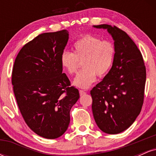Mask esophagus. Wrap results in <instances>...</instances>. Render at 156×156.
<instances>
[{
    "instance_id": "1",
    "label": "esophagus",
    "mask_w": 156,
    "mask_h": 156,
    "mask_svg": "<svg viewBox=\"0 0 156 156\" xmlns=\"http://www.w3.org/2000/svg\"><path fill=\"white\" fill-rule=\"evenodd\" d=\"M79 93H80V95L82 96V95H84L85 94H87V92H85V91L82 90V89H80L79 90Z\"/></svg>"
}]
</instances>
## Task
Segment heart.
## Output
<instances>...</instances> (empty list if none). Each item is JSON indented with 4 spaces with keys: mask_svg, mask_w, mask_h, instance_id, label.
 <instances>
[{
    "mask_svg": "<svg viewBox=\"0 0 156 156\" xmlns=\"http://www.w3.org/2000/svg\"><path fill=\"white\" fill-rule=\"evenodd\" d=\"M73 53L65 51L61 55V64L68 74L73 75L82 62V67L73 80V84L80 89H87L96 80L97 75L105 76L112 67L115 48L110 41L87 35L73 44Z\"/></svg>",
    "mask_w": 156,
    "mask_h": 156,
    "instance_id": "b5f03b06",
    "label": "heart"
}]
</instances>
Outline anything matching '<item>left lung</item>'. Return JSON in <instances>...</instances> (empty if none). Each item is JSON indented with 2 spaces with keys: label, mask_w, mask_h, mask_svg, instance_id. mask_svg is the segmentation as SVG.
<instances>
[{
  "label": "left lung",
  "mask_w": 156,
  "mask_h": 156,
  "mask_svg": "<svg viewBox=\"0 0 156 156\" xmlns=\"http://www.w3.org/2000/svg\"><path fill=\"white\" fill-rule=\"evenodd\" d=\"M105 28L114 40L112 67L103 80L90 91L94 120L104 133L117 134L133 123L140 114L144 97L146 68L136 44L117 26Z\"/></svg>",
  "instance_id": "8db88e82"
}]
</instances>
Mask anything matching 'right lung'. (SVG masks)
I'll return each mask as SVG.
<instances>
[{
    "label": "right lung",
    "instance_id": "right-lung-1",
    "mask_svg": "<svg viewBox=\"0 0 156 156\" xmlns=\"http://www.w3.org/2000/svg\"><path fill=\"white\" fill-rule=\"evenodd\" d=\"M68 39L66 30L41 34L21 48L12 69L13 91L23 119L46 139L63 135L80 97L62 73L61 55Z\"/></svg>",
    "mask_w": 156,
    "mask_h": 156
}]
</instances>
